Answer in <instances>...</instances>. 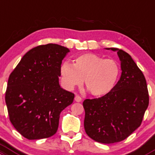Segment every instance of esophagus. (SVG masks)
Masks as SVG:
<instances>
[{
    "label": "esophagus",
    "instance_id": "esophagus-1",
    "mask_svg": "<svg viewBox=\"0 0 155 155\" xmlns=\"http://www.w3.org/2000/svg\"><path fill=\"white\" fill-rule=\"evenodd\" d=\"M74 100H75V101H76V102H81V101H82V99H81V98L79 96H75Z\"/></svg>",
    "mask_w": 155,
    "mask_h": 155
}]
</instances>
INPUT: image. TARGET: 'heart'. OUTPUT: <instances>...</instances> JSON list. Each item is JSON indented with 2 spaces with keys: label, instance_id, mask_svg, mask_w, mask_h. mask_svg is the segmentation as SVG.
Here are the masks:
<instances>
[{
  "label": "heart",
  "instance_id": "obj_1",
  "mask_svg": "<svg viewBox=\"0 0 155 155\" xmlns=\"http://www.w3.org/2000/svg\"><path fill=\"white\" fill-rule=\"evenodd\" d=\"M61 81L64 88L72 91L84 81L86 89L94 96H104L113 89L118 81L120 68L115 61L87 53L74 59V64H61Z\"/></svg>",
  "mask_w": 155,
  "mask_h": 155
}]
</instances>
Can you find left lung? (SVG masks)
<instances>
[{
  "mask_svg": "<svg viewBox=\"0 0 155 155\" xmlns=\"http://www.w3.org/2000/svg\"><path fill=\"white\" fill-rule=\"evenodd\" d=\"M121 75L112 91L101 98L86 99L84 126L87 135L101 143L120 142L141 124L149 105L147 81L128 53L115 48Z\"/></svg>",
  "mask_w": 155,
  "mask_h": 155,
  "instance_id": "1",
  "label": "left lung"
}]
</instances>
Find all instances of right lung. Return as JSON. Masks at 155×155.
Here are the masks:
<instances>
[{"instance_id":"add662e5","label":"right lung","mask_w":155,"mask_h":155,"mask_svg":"<svg viewBox=\"0 0 155 155\" xmlns=\"http://www.w3.org/2000/svg\"><path fill=\"white\" fill-rule=\"evenodd\" d=\"M69 52L57 44L34 48L8 77L5 100L10 121L28 140L54 135L61 112L74 101V93L59 82L62 61Z\"/></svg>"}]
</instances>
